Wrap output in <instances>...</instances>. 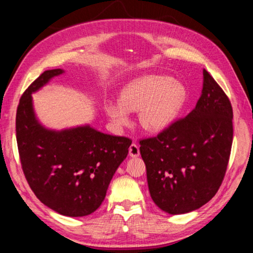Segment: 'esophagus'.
<instances>
[{
  "label": "esophagus",
  "mask_w": 253,
  "mask_h": 253,
  "mask_svg": "<svg viewBox=\"0 0 253 253\" xmlns=\"http://www.w3.org/2000/svg\"><path fill=\"white\" fill-rule=\"evenodd\" d=\"M129 155L131 156V158H137V156L139 155V147L137 144L133 143L129 146Z\"/></svg>",
  "instance_id": "esophagus-1"
}]
</instances>
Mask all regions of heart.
<instances>
[{
  "label": "heart",
  "mask_w": 253,
  "mask_h": 253,
  "mask_svg": "<svg viewBox=\"0 0 253 253\" xmlns=\"http://www.w3.org/2000/svg\"><path fill=\"white\" fill-rule=\"evenodd\" d=\"M186 100V90L169 76L147 75L130 82L120 101L108 100L105 110L119 127L130 123L129 111H139V122L150 131H160L177 117Z\"/></svg>",
  "instance_id": "heart-1"
}]
</instances>
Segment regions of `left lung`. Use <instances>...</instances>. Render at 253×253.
Segmentation results:
<instances>
[{"label":"left lung","instance_id":"8db88e82","mask_svg":"<svg viewBox=\"0 0 253 253\" xmlns=\"http://www.w3.org/2000/svg\"><path fill=\"white\" fill-rule=\"evenodd\" d=\"M203 75L195 109L154 137L139 139L151 197L172 215L198 210L214 197L231 155V101L206 70Z\"/></svg>","mask_w":253,"mask_h":253}]
</instances>
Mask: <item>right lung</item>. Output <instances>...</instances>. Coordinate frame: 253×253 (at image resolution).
<instances>
[{"label": "right lung", "instance_id": "obj_1", "mask_svg": "<svg viewBox=\"0 0 253 253\" xmlns=\"http://www.w3.org/2000/svg\"><path fill=\"white\" fill-rule=\"evenodd\" d=\"M63 70L40 74L23 92L15 117L23 174L40 202L57 213L81 217L97 211L131 139L100 133L90 126L47 130L37 122L31 93Z\"/></svg>", "mask_w": 253, "mask_h": 253}]
</instances>
